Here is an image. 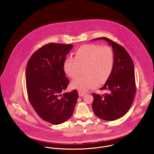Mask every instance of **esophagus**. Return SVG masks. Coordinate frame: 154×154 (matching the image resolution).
Returning <instances> with one entry per match:
<instances>
[{"label": "esophagus", "mask_w": 154, "mask_h": 154, "mask_svg": "<svg viewBox=\"0 0 154 154\" xmlns=\"http://www.w3.org/2000/svg\"><path fill=\"white\" fill-rule=\"evenodd\" d=\"M79 97H83L85 95V93L82 91H79Z\"/></svg>", "instance_id": "1"}]
</instances>
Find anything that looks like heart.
<instances>
[{"label":"heart","mask_w":154,"mask_h":154,"mask_svg":"<svg viewBox=\"0 0 154 154\" xmlns=\"http://www.w3.org/2000/svg\"><path fill=\"white\" fill-rule=\"evenodd\" d=\"M74 57L65 59L63 69L71 78L79 74L81 66L85 74L80 75L72 83V87L80 91L94 88L100 81H106L112 72L115 55L112 48L108 45L100 46L96 44H87L80 46L74 53Z\"/></svg>","instance_id":"1"}]
</instances>
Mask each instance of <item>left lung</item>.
<instances>
[{
  "label": "left lung",
  "instance_id": "obj_1",
  "mask_svg": "<svg viewBox=\"0 0 154 154\" xmlns=\"http://www.w3.org/2000/svg\"><path fill=\"white\" fill-rule=\"evenodd\" d=\"M104 39L112 45L115 55L112 72L100 88L108 91L102 95L92 94V109L95 115L103 120L113 121L123 116L130 109L136 95V85L134 64L126 50L106 37L93 40Z\"/></svg>",
  "mask_w": 154,
  "mask_h": 154
}]
</instances>
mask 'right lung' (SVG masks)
<instances>
[{"instance_id":"right-lung-1","label":"right lung","mask_w":154,"mask_h":154,"mask_svg":"<svg viewBox=\"0 0 154 154\" xmlns=\"http://www.w3.org/2000/svg\"><path fill=\"white\" fill-rule=\"evenodd\" d=\"M72 44L49 43L29 58L26 71L29 101L38 116L52 125L72 116L79 98L77 90L62 94L69 84L63 64Z\"/></svg>"}]
</instances>
